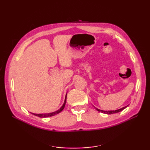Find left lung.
Wrapping results in <instances>:
<instances>
[{
  "mask_svg": "<svg viewBox=\"0 0 150 150\" xmlns=\"http://www.w3.org/2000/svg\"><path fill=\"white\" fill-rule=\"evenodd\" d=\"M127 106H125V107H123V108H120V109H119V110H110V111H104V110L98 109V108H96V110H97L98 111H100V112H102V113H105V114H113V113H119V112H120V111H122L123 110L125 109V108H126Z\"/></svg>",
  "mask_w": 150,
  "mask_h": 150,
  "instance_id": "1",
  "label": "left lung"
}]
</instances>
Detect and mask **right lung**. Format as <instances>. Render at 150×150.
I'll return each mask as SVG.
<instances>
[{
    "mask_svg": "<svg viewBox=\"0 0 150 150\" xmlns=\"http://www.w3.org/2000/svg\"><path fill=\"white\" fill-rule=\"evenodd\" d=\"M66 97H67V93L66 95V97H65V100H64V103L63 105L61 106V108H60L59 110H58L56 111H54V112L52 113H41V114H36V113H31L33 115L35 116H37L39 117H41V118H46V117H52V116H54L55 115L59 113L60 112H61V111L63 110L64 108L65 107V104H66Z\"/></svg>",
    "mask_w": 150,
    "mask_h": 150,
    "instance_id": "add662e5",
    "label": "right lung"
}]
</instances>
